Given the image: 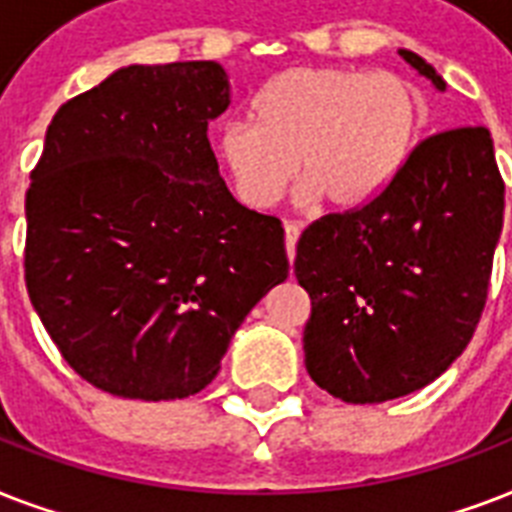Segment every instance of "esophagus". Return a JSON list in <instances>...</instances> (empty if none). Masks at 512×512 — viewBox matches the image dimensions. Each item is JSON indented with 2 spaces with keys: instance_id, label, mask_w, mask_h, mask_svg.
I'll return each mask as SVG.
<instances>
[{
  "instance_id": "esophagus-1",
  "label": "esophagus",
  "mask_w": 512,
  "mask_h": 512,
  "mask_svg": "<svg viewBox=\"0 0 512 512\" xmlns=\"http://www.w3.org/2000/svg\"><path fill=\"white\" fill-rule=\"evenodd\" d=\"M300 225L297 223H284V239H287V255H289V263L295 260V244L300 239Z\"/></svg>"
}]
</instances>
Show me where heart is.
<instances>
[{"label": "heart", "instance_id": "1", "mask_svg": "<svg viewBox=\"0 0 512 512\" xmlns=\"http://www.w3.org/2000/svg\"><path fill=\"white\" fill-rule=\"evenodd\" d=\"M422 122V92L404 76L289 68L260 87L252 124L220 127L215 151L247 207H273L297 170L300 201L358 209L404 170Z\"/></svg>", "mask_w": 512, "mask_h": 512}]
</instances>
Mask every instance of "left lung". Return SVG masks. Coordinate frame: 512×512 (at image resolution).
<instances>
[{"label":"left lung","instance_id":"1","mask_svg":"<svg viewBox=\"0 0 512 512\" xmlns=\"http://www.w3.org/2000/svg\"><path fill=\"white\" fill-rule=\"evenodd\" d=\"M398 55L446 90L428 60ZM502 212L492 135L460 127L422 140L377 199L308 225L295 276L311 295L313 382L348 404H382L441 377L484 311Z\"/></svg>","mask_w":512,"mask_h":512}]
</instances>
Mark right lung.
<instances>
[{"label": "right lung", "instance_id": "obj_1", "mask_svg": "<svg viewBox=\"0 0 512 512\" xmlns=\"http://www.w3.org/2000/svg\"><path fill=\"white\" fill-rule=\"evenodd\" d=\"M215 60L124 66L58 108L26 193V287L71 369L119 398L207 388L289 276L279 217L233 199L207 127Z\"/></svg>", "mask_w": 512, "mask_h": 512}]
</instances>
